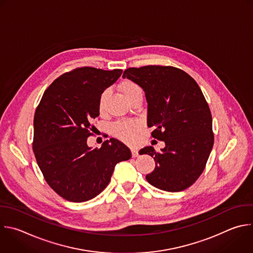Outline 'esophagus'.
Segmentation results:
<instances>
[{"label":"esophagus","instance_id":"obj_1","mask_svg":"<svg viewBox=\"0 0 253 253\" xmlns=\"http://www.w3.org/2000/svg\"><path fill=\"white\" fill-rule=\"evenodd\" d=\"M131 152H132V157H133V158L138 157L139 153H138V149H137V148H132V149H131Z\"/></svg>","mask_w":253,"mask_h":253}]
</instances>
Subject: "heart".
I'll return each instance as SVG.
<instances>
[{"label": "heart", "mask_w": 253, "mask_h": 253, "mask_svg": "<svg viewBox=\"0 0 253 253\" xmlns=\"http://www.w3.org/2000/svg\"><path fill=\"white\" fill-rule=\"evenodd\" d=\"M119 88L128 101H131L132 99L138 96H143V89L141 88L139 84L132 80H124L120 83ZM107 96L108 91L105 90L101 93L99 97L98 107L100 111H103L105 108ZM140 130L141 124L136 121H119L114 125L115 135L127 143H133L136 140V137L139 134Z\"/></svg>", "instance_id": "b5f03b06"}]
</instances>
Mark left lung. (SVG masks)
<instances>
[{"instance_id": "1", "label": "left lung", "mask_w": 253, "mask_h": 253, "mask_svg": "<svg viewBox=\"0 0 253 253\" xmlns=\"http://www.w3.org/2000/svg\"><path fill=\"white\" fill-rule=\"evenodd\" d=\"M123 77L145 91L151 135L166 144L160 152L152 146L139 152L156 162L146 180L167 192L188 189L204 172L214 139L211 110L198 83L184 70L163 65L130 67Z\"/></svg>"}]
</instances>
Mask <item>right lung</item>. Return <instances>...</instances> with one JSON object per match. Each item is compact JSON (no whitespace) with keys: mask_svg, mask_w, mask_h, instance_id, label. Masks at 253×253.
<instances>
[{"mask_svg":"<svg viewBox=\"0 0 253 253\" xmlns=\"http://www.w3.org/2000/svg\"><path fill=\"white\" fill-rule=\"evenodd\" d=\"M122 69L83 66L57 77L44 91L34 118L33 150L48 186L73 203L86 202L109 184L114 167L131 158L122 142L112 138L91 149L93 119L99 116L101 93Z\"/></svg>","mask_w":253,"mask_h":253,"instance_id":"add662e5","label":"right lung"}]
</instances>
